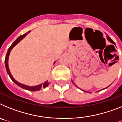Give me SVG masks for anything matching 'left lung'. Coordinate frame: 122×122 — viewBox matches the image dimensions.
Instances as JSON below:
<instances>
[{"mask_svg": "<svg viewBox=\"0 0 122 122\" xmlns=\"http://www.w3.org/2000/svg\"><path fill=\"white\" fill-rule=\"evenodd\" d=\"M106 38H107V40H108V41H109V42H110V43H111L114 44V45H116V43H115V42H114V41H113V40H112V39H111V38H110V37H109V36H106ZM72 82H73V84H74V85H75V86H76V84H74V82H73V81H72ZM109 86H110V85H109ZM109 86H108V87H109ZM76 87H77V88H79V87H77V86H76ZM106 87V88H104V89H103V90H104V89H107V87ZM99 91H100V90H99Z\"/></svg>", "mask_w": 122, "mask_h": 122, "instance_id": "left-lung-1", "label": "left lung"}]
</instances>
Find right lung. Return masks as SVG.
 Listing matches in <instances>:
<instances>
[{
	"mask_svg": "<svg viewBox=\"0 0 122 122\" xmlns=\"http://www.w3.org/2000/svg\"><path fill=\"white\" fill-rule=\"evenodd\" d=\"M29 32H30V31H29L27 33H25V34H24V35L19 36V37H18V38H17V39L15 41H14L13 43L11 45L10 47L8 48V52H7V53H6V57H5V67H6V71H7V73H8V74L9 75V76H10V77L11 78V80H12L13 81L15 84H16L18 85V86H19V87H21V88H22V89H25V90H30V91H38V90H40V89H44V88H45V87H47V86L49 85V82L48 81H47L45 82L43 84L42 83V84H40V85H38V86H32V87H31V86H26V85H24V84H21V83L19 82H18L17 81L15 80V79H14V77H13L12 75H11V72H10V71L9 67H8V58H9L10 53L11 51V49H12L14 47H15V46H16V45L19 41H20L22 40L26 36V35H27V33H29ZM55 62L54 63H55Z\"/></svg>",
	"mask_w": 122,
	"mask_h": 122,
	"instance_id": "1",
	"label": "right lung"
}]
</instances>
